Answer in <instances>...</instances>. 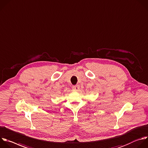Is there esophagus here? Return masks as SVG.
I'll return each mask as SVG.
<instances>
[{
    "mask_svg": "<svg viewBox=\"0 0 148 148\" xmlns=\"http://www.w3.org/2000/svg\"><path fill=\"white\" fill-rule=\"evenodd\" d=\"M72 88L74 91H77L79 89V85H75V86H73Z\"/></svg>",
    "mask_w": 148,
    "mask_h": 148,
    "instance_id": "1",
    "label": "esophagus"
}]
</instances>
